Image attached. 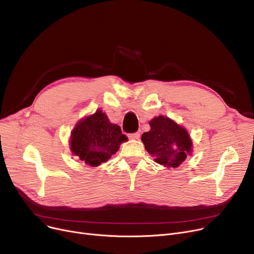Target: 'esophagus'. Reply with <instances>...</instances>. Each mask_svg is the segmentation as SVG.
<instances>
[{"instance_id": "34e87169", "label": "esophagus", "mask_w": 254, "mask_h": 254, "mask_svg": "<svg viewBox=\"0 0 254 254\" xmlns=\"http://www.w3.org/2000/svg\"><path fill=\"white\" fill-rule=\"evenodd\" d=\"M127 137H128L129 139H131V140H138V139L140 138V134H139L138 131L131 132V134H128V135H127Z\"/></svg>"}]
</instances>
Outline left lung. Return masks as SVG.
Wrapping results in <instances>:
<instances>
[{
    "label": "left lung",
    "instance_id": "obj_1",
    "mask_svg": "<svg viewBox=\"0 0 254 254\" xmlns=\"http://www.w3.org/2000/svg\"><path fill=\"white\" fill-rule=\"evenodd\" d=\"M149 125L151 129L142 135L145 149L157 164L178 167L191 149L189 132L165 116L154 117Z\"/></svg>",
    "mask_w": 254,
    "mask_h": 254
}]
</instances>
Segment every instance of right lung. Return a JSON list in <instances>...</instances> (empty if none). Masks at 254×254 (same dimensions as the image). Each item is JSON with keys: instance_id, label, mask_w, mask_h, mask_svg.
I'll return each mask as SVG.
<instances>
[{"instance_id": "1", "label": "right lung", "mask_w": 254, "mask_h": 254, "mask_svg": "<svg viewBox=\"0 0 254 254\" xmlns=\"http://www.w3.org/2000/svg\"><path fill=\"white\" fill-rule=\"evenodd\" d=\"M127 138L117 125H112L101 110L79 122L72 131L71 150L86 165L106 163Z\"/></svg>"}]
</instances>
